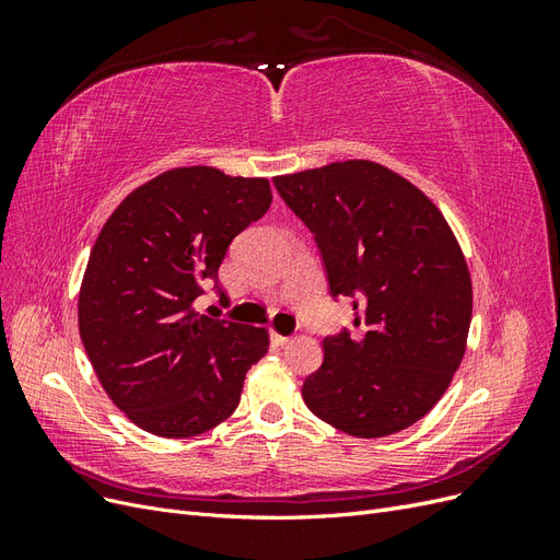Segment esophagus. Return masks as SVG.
<instances>
[{"mask_svg":"<svg viewBox=\"0 0 560 560\" xmlns=\"http://www.w3.org/2000/svg\"><path fill=\"white\" fill-rule=\"evenodd\" d=\"M270 341H273L276 346H287V343L292 341V336H282L278 331H270Z\"/></svg>","mask_w":560,"mask_h":560,"instance_id":"1","label":"esophagus"}]
</instances>
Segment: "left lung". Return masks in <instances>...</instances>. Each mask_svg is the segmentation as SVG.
I'll list each match as a JSON object with an SVG mask.
<instances>
[{
  "label": "left lung",
  "mask_w": 560,
  "mask_h": 560,
  "mask_svg": "<svg viewBox=\"0 0 560 560\" xmlns=\"http://www.w3.org/2000/svg\"><path fill=\"white\" fill-rule=\"evenodd\" d=\"M273 184L313 233L334 301H352L358 329L322 341L303 401L352 436L406 430L442 399L465 354L471 280L451 226L411 182L371 161Z\"/></svg>",
  "instance_id": "obj_1"
}]
</instances>
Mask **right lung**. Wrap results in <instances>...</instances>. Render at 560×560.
Wrapping results in <instances>:
<instances>
[{
  "instance_id": "1",
  "label": "right lung",
  "mask_w": 560,
  "mask_h": 560,
  "mask_svg": "<svg viewBox=\"0 0 560 560\" xmlns=\"http://www.w3.org/2000/svg\"><path fill=\"white\" fill-rule=\"evenodd\" d=\"M268 179L175 167L135 189L100 231L79 294V334L109 399L135 425L196 436L241 401L266 329L194 311L235 235L261 219Z\"/></svg>"
}]
</instances>
